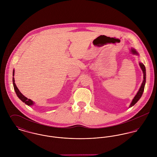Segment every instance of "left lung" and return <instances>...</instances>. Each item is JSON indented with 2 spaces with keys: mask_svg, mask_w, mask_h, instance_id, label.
<instances>
[{
  "mask_svg": "<svg viewBox=\"0 0 157 157\" xmlns=\"http://www.w3.org/2000/svg\"><path fill=\"white\" fill-rule=\"evenodd\" d=\"M131 52H132V53H133V54L137 55H139L138 52L134 49H133V48L131 49ZM139 65L140 66V68L141 69V70L143 71V82L141 84V87L140 88L139 90L138 91L137 94L136 95V96L134 97V98L133 99L131 104L130 105L129 108L132 106L133 105H134L138 102V101L139 100L140 98L141 97V96L143 94V91H144V86H145V83H146V68H145L144 65L143 63H140Z\"/></svg>",
  "mask_w": 157,
  "mask_h": 157,
  "instance_id": "8db88e82",
  "label": "left lung"
}]
</instances>
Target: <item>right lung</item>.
Instances as JSON below:
<instances>
[{
    "mask_svg": "<svg viewBox=\"0 0 157 157\" xmlns=\"http://www.w3.org/2000/svg\"><path fill=\"white\" fill-rule=\"evenodd\" d=\"M13 86H14V90H15V92L17 94V96H18V98L22 101L24 103H25L26 104L29 105V106H32V105H34V102L31 101V99H28L27 98H26L25 96H23L21 93L20 91H19V90L18 89L17 87L16 86V84H15V81H14V70H13Z\"/></svg>",
    "mask_w": 157,
    "mask_h": 157,
    "instance_id": "1",
    "label": "right lung"
}]
</instances>
